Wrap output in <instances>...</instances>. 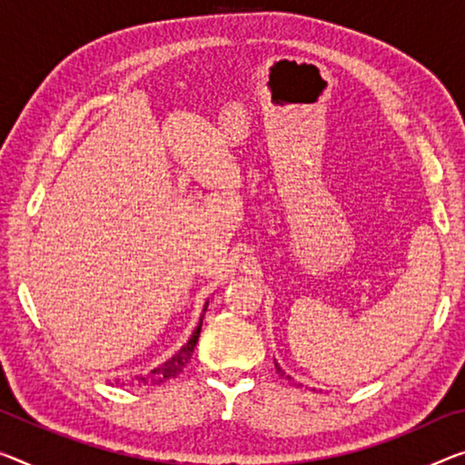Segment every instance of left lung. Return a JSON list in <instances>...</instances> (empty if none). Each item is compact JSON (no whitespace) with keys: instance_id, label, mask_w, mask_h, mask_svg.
I'll use <instances>...</instances> for the list:
<instances>
[{"instance_id":"1","label":"left lung","mask_w":465,"mask_h":465,"mask_svg":"<svg viewBox=\"0 0 465 465\" xmlns=\"http://www.w3.org/2000/svg\"><path fill=\"white\" fill-rule=\"evenodd\" d=\"M274 368H276V372L278 374H281V376H284V378H287V381H292V378L287 374V372H284V370L281 368V363H278L276 360H274ZM292 384H299V382H295V381H292ZM299 387H302V384H299Z\"/></svg>"}]
</instances>
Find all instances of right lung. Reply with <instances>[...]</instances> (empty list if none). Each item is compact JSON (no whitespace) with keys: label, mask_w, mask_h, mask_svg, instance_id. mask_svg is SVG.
Segmentation results:
<instances>
[{"label":"right lung","mask_w":465,"mask_h":465,"mask_svg":"<svg viewBox=\"0 0 465 465\" xmlns=\"http://www.w3.org/2000/svg\"><path fill=\"white\" fill-rule=\"evenodd\" d=\"M208 303H210V302H205V305H203L202 318H199V324H197L195 331H193L191 339H189L187 342H184V345H183L181 349H178V351H176L173 357H170V360L160 363V366L153 368L152 372L137 376V378H134V381H137L139 384H149V387H155V384L166 382V381H170V378H176L178 374L183 372V368L187 366L189 360H191V355H193V351H195L199 332H202V324H203V313H205V310H208ZM116 384H120V381H116ZM123 384H124V382H123Z\"/></svg>","instance_id":"right-lung-1"}]
</instances>
